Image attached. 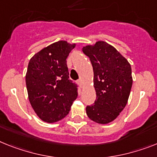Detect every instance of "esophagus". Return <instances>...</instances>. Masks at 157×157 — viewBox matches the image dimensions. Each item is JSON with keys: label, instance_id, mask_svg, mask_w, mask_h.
Listing matches in <instances>:
<instances>
[{"label": "esophagus", "instance_id": "34e87169", "mask_svg": "<svg viewBox=\"0 0 157 157\" xmlns=\"http://www.w3.org/2000/svg\"><path fill=\"white\" fill-rule=\"evenodd\" d=\"M77 84H78L79 86L81 88V87H82V85H83V81H82V80H81V79L78 80V81H77Z\"/></svg>", "mask_w": 157, "mask_h": 157}]
</instances>
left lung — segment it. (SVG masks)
Returning a JSON list of instances; mask_svg holds the SVG:
<instances>
[{"label":"left lung","mask_w":157,"mask_h":157,"mask_svg":"<svg viewBox=\"0 0 157 157\" xmlns=\"http://www.w3.org/2000/svg\"><path fill=\"white\" fill-rule=\"evenodd\" d=\"M93 68L97 94L94 104L88 105L89 119L98 124L110 123L124 109L132 85L131 65L113 46L105 41L83 47Z\"/></svg>","instance_id":"left-lung-1"}]
</instances>
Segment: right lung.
Here are the masks:
<instances>
[{
    "label": "right lung",
    "instance_id": "obj_1",
    "mask_svg": "<svg viewBox=\"0 0 157 157\" xmlns=\"http://www.w3.org/2000/svg\"><path fill=\"white\" fill-rule=\"evenodd\" d=\"M76 44L60 40L30 59L25 76L29 100L40 120L54 123L66 117L77 98V85L69 80L66 59Z\"/></svg>",
    "mask_w": 157,
    "mask_h": 157
}]
</instances>
